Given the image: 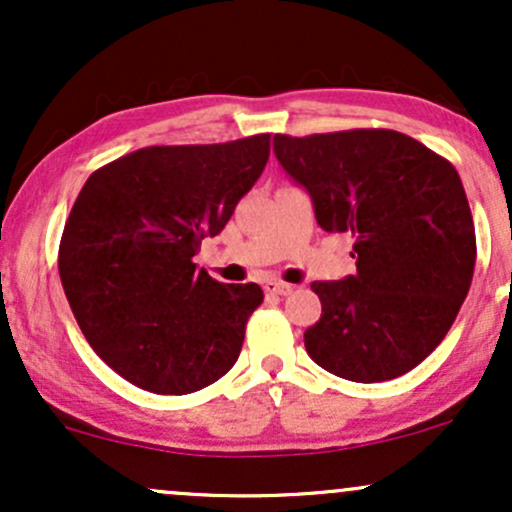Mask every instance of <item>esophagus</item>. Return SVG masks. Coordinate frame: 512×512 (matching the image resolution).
<instances>
[{
  "label": "esophagus",
  "instance_id": "34e87169",
  "mask_svg": "<svg viewBox=\"0 0 512 512\" xmlns=\"http://www.w3.org/2000/svg\"><path fill=\"white\" fill-rule=\"evenodd\" d=\"M264 291L272 293V296H286V293L293 291L291 284H284V281H264Z\"/></svg>",
  "mask_w": 512,
  "mask_h": 512
}]
</instances>
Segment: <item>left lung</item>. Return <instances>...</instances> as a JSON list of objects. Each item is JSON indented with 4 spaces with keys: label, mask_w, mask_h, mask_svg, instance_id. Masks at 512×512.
<instances>
[{
    "label": "left lung",
    "mask_w": 512,
    "mask_h": 512,
    "mask_svg": "<svg viewBox=\"0 0 512 512\" xmlns=\"http://www.w3.org/2000/svg\"><path fill=\"white\" fill-rule=\"evenodd\" d=\"M281 168L327 233L354 238L356 274L313 281L322 315L303 334L320 368L383 383L419 366L472 284L477 236L457 170L395 129L274 134Z\"/></svg>",
    "instance_id": "1"
}]
</instances>
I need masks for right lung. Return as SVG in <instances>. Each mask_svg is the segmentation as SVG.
I'll return each instance as SVG.
<instances>
[{
  "label": "right lung",
  "mask_w": 512,
  "mask_h": 512,
  "mask_svg": "<svg viewBox=\"0 0 512 512\" xmlns=\"http://www.w3.org/2000/svg\"><path fill=\"white\" fill-rule=\"evenodd\" d=\"M269 158V134L146 146L98 168L60 240V279L98 356L142 390L190 395L238 361L257 284H221L192 257L223 231Z\"/></svg>",
  "instance_id": "right-lung-1"
}]
</instances>
